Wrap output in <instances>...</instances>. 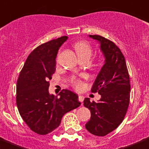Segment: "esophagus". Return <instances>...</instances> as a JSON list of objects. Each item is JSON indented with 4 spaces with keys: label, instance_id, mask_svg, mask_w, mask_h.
Listing matches in <instances>:
<instances>
[{
    "label": "esophagus",
    "instance_id": "esophagus-1",
    "mask_svg": "<svg viewBox=\"0 0 149 149\" xmlns=\"http://www.w3.org/2000/svg\"><path fill=\"white\" fill-rule=\"evenodd\" d=\"M78 100H79V101H80V102L81 103V104H82L83 100H84V96H82V95H79V96H78Z\"/></svg>",
    "mask_w": 149,
    "mask_h": 149
}]
</instances>
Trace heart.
Listing matches in <instances>:
<instances>
[{
    "instance_id": "heart-1",
    "label": "heart",
    "mask_w": 149,
    "mask_h": 149,
    "mask_svg": "<svg viewBox=\"0 0 149 149\" xmlns=\"http://www.w3.org/2000/svg\"><path fill=\"white\" fill-rule=\"evenodd\" d=\"M74 48L77 51V53L78 54L80 58H90L91 57L92 55V48L91 45L88 44L87 42L85 41H78L77 43H75ZM75 86L77 88H80L81 86V83L78 80H75L74 81Z\"/></svg>"
}]
</instances>
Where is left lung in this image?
<instances>
[{"label":"left lung","instance_id":"1","mask_svg":"<svg viewBox=\"0 0 149 149\" xmlns=\"http://www.w3.org/2000/svg\"><path fill=\"white\" fill-rule=\"evenodd\" d=\"M100 44L105 58L91 91L101 95L98 102L89 98L84 106L91 110V117L86 124V130L97 136H105L121 124L130 103V77L125 57L113 41L99 35H89Z\"/></svg>","mask_w":149,"mask_h":149}]
</instances>
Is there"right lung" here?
<instances>
[{
    "label": "right lung",
    "mask_w": 149,
    "mask_h": 149,
    "mask_svg": "<svg viewBox=\"0 0 149 149\" xmlns=\"http://www.w3.org/2000/svg\"><path fill=\"white\" fill-rule=\"evenodd\" d=\"M67 39L68 36H61L32 50L17 81L16 104L19 114L36 134L52 132L60 125L65 113L81 104L78 95L69 90H63L58 96L49 92V81L55 72L58 51Z\"/></svg>",
    "instance_id": "1"
}]
</instances>
